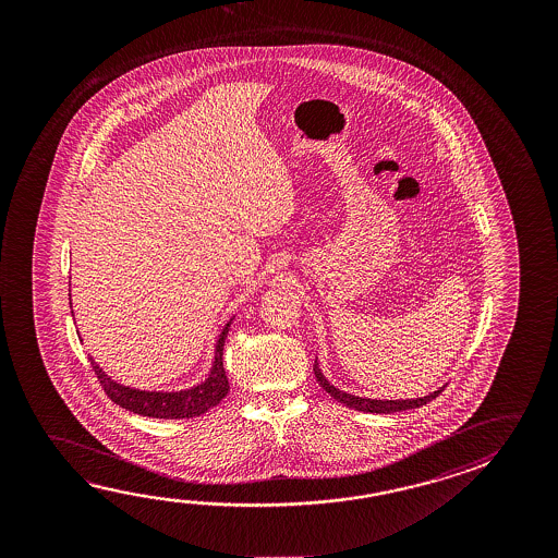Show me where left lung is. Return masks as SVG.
Wrapping results in <instances>:
<instances>
[{
	"mask_svg": "<svg viewBox=\"0 0 558 558\" xmlns=\"http://www.w3.org/2000/svg\"><path fill=\"white\" fill-rule=\"evenodd\" d=\"M313 372H315V377H317V381H319L320 387H323V389H325V391H327L335 401L342 402V404H347V407L354 409V411L377 412V414L409 411V409H418L422 404H426V402L432 401V399H436V397L444 391V387H441L438 391L426 395V397H421V399H407V401H377V399H364V397H356V395L344 393V391L337 389L335 385H330L329 381H327V377L320 374L317 360H315Z\"/></svg>",
	"mask_w": 558,
	"mask_h": 558,
	"instance_id": "obj_1",
	"label": "left lung"
}]
</instances>
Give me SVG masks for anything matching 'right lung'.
I'll list each match as a JSON object with an SVG mask.
<instances>
[{
    "instance_id": "right-lung-1",
    "label": "right lung",
    "mask_w": 558,
    "mask_h": 558,
    "mask_svg": "<svg viewBox=\"0 0 558 558\" xmlns=\"http://www.w3.org/2000/svg\"><path fill=\"white\" fill-rule=\"evenodd\" d=\"M229 325H231V320L223 327L220 338L216 342V357H214L208 379L204 384L184 389V391H173V393L159 391L157 393V391L130 389V387L112 381L109 375L93 362V357H89V362H92L93 372L97 375V379L110 401L117 402L126 411L136 412L142 416H151V418H165V421L201 416L204 412L210 411L211 407L220 404L221 399L229 391L228 375L223 369V344L228 338Z\"/></svg>"
}]
</instances>
